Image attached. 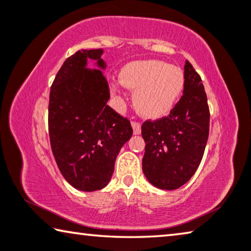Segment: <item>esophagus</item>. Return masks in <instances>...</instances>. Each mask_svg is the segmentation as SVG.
I'll return each mask as SVG.
<instances>
[{
  "label": "esophagus",
  "instance_id": "34e87169",
  "mask_svg": "<svg viewBox=\"0 0 251 251\" xmlns=\"http://www.w3.org/2000/svg\"><path fill=\"white\" fill-rule=\"evenodd\" d=\"M131 126H132L134 134H140L141 133V125H140V123L132 122V123H131Z\"/></svg>",
  "mask_w": 251,
  "mask_h": 251
}]
</instances>
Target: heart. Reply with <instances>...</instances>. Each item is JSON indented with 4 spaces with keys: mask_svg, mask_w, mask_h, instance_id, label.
I'll list each match as a JSON object with an SVG mask.
<instances>
[{
    "mask_svg": "<svg viewBox=\"0 0 251 251\" xmlns=\"http://www.w3.org/2000/svg\"><path fill=\"white\" fill-rule=\"evenodd\" d=\"M120 83L111 84V94L121 100V84L134 91L133 106L139 115L158 119L168 114L182 95L185 77L182 69L161 60H136L126 64Z\"/></svg>",
    "mask_w": 251,
    "mask_h": 251,
    "instance_id": "1",
    "label": "heart"
}]
</instances>
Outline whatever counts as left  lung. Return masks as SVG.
<instances>
[{
	"label": "left lung",
	"mask_w": 251,
	"mask_h": 251,
	"mask_svg": "<svg viewBox=\"0 0 251 251\" xmlns=\"http://www.w3.org/2000/svg\"><path fill=\"white\" fill-rule=\"evenodd\" d=\"M183 96L171 114L146 121L141 134L146 142L142 172L160 190L173 191L191 179L201 164L209 138L210 112L202 79L185 61Z\"/></svg>",
	"instance_id": "obj_1"
}]
</instances>
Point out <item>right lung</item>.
Returning <instances> with one entry per match:
<instances>
[{
    "mask_svg": "<svg viewBox=\"0 0 251 251\" xmlns=\"http://www.w3.org/2000/svg\"><path fill=\"white\" fill-rule=\"evenodd\" d=\"M103 49H82L65 60L49 95L51 150L61 175L83 192L102 190L112 178L122 146L132 136L128 119L106 102L109 86ZM88 60L96 69L87 68Z\"/></svg>",
    "mask_w": 251,
    "mask_h": 251,
    "instance_id": "right-lung-1",
    "label": "right lung"
}]
</instances>
